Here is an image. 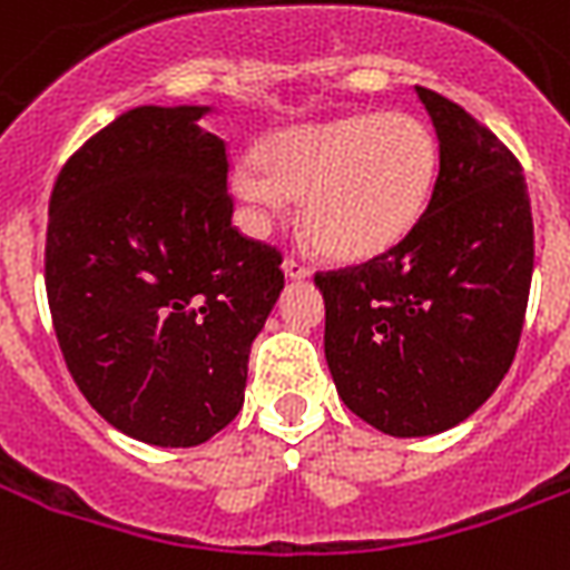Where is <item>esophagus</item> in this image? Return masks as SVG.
I'll use <instances>...</instances> for the list:
<instances>
[{"instance_id": "1", "label": "esophagus", "mask_w": 570, "mask_h": 570, "mask_svg": "<svg viewBox=\"0 0 570 570\" xmlns=\"http://www.w3.org/2000/svg\"><path fill=\"white\" fill-rule=\"evenodd\" d=\"M284 274L289 277V281H305L307 274H311V268H307L298 256H286L284 259Z\"/></svg>"}]
</instances>
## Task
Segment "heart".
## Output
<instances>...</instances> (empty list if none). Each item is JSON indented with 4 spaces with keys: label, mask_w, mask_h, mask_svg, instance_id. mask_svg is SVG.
Wrapping results in <instances>:
<instances>
[{
    "label": "heart",
    "mask_w": 570,
    "mask_h": 570,
    "mask_svg": "<svg viewBox=\"0 0 570 570\" xmlns=\"http://www.w3.org/2000/svg\"><path fill=\"white\" fill-rule=\"evenodd\" d=\"M438 178V141L411 114L360 111L289 126L238 159L229 189L253 223L302 196V226L320 253L368 263L423 220Z\"/></svg>",
    "instance_id": "b5f03b06"
}]
</instances>
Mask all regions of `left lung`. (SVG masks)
Instances as JSON below:
<instances>
[{"label":"left lung","instance_id":"1","mask_svg":"<svg viewBox=\"0 0 570 570\" xmlns=\"http://www.w3.org/2000/svg\"><path fill=\"white\" fill-rule=\"evenodd\" d=\"M441 150L416 229L377 259L317 272L326 362L350 411L395 438L478 411L517 356L534 268L522 166L487 126L416 87Z\"/></svg>","mask_w":570,"mask_h":570}]
</instances>
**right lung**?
Returning a JSON list of instances; mask_svg holds the SVG:
<instances>
[{
    "instance_id": "add662e5",
    "label": "right lung",
    "mask_w": 570,
    "mask_h": 570,
    "mask_svg": "<svg viewBox=\"0 0 570 570\" xmlns=\"http://www.w3.org/2000/svg\"><path fill=\"white\" fill-rule=\"evenodd\" d=\"M208 105H141L69 156L50 193L45 284L83 399L124 435L205 444L244 404L284 289L281 253L232 226Z\"/></svg>"
}]
</instances>
